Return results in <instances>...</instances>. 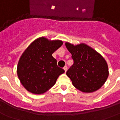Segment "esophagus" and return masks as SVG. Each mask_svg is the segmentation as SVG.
I'll return each mask as SVG.
<instances>
[{
	"label": "esophagus",
	"instance_id": "1",
	"mask_svg": "<svg viewBox=\"0 0 120 120\" xmlns=\"http://www.w3.org/2000/svg\"><path fill=\"white\" fill-rule=\"evenodd\" d=\"M64 71H65V72L67 71V70H68V67L67 66H64Z\"/></svg>",
	"mask_w": 120,
	"mask_h": 120
}]
</instances>
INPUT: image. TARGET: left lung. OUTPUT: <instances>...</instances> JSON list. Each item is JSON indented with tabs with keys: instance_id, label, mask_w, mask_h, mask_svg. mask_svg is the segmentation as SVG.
<instances>
[{
	"instance_id": "left-lung-1",
	"label": "left lung",
	"mask_w": 120,
	"mask_h": 120,
	"mask_svg": "<svg viewBox=\"0 0 120 120\" xmlns=\"http://www.w3.org/2000/svg\"><path fill=\"white\" fill-rule=\"evenodd\" d=\"M65 44L74 61L66 73L73 85L84 93L97 91L105 83L109 74L105 59L84 43L76 45L69 42Z\"/></svg>"
}]
</instances>
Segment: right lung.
Here are the masks:
<instances>
[{"mask_svg":"<svg viewBox=\"0 0 120 120\" xmlns=\"http://www.w3.org/2000/svg\"><path fill=\"white\" fill-rule=\"evenodd\" d=\"M61 40L40 37L33 41L22 52L17 64V73L27 91L42 94L54 86L64 70L57 66L52 53L62 45Z\"/></svg>","mask_w":120,"mask_h":120,"instance_id":"right-lung-1","label":"right lung"}]
</instances>
